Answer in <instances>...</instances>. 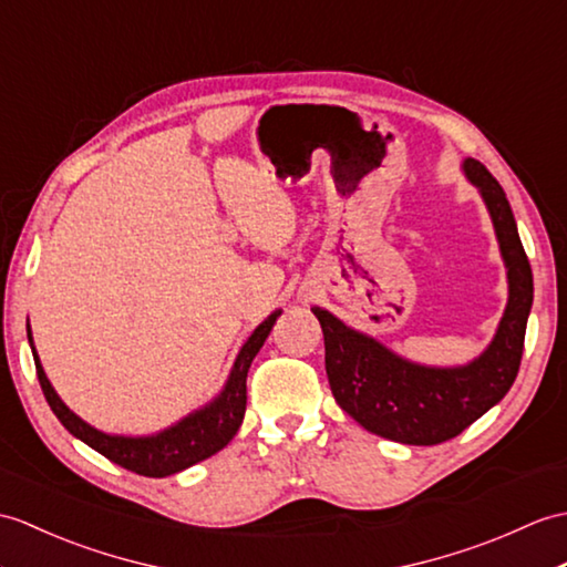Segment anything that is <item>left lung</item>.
I'll use <instances>...</instances> for the list:
<instances>
[{"instance_id":"obj_1","label":"left lung","mask_w":567,"mask_h":567,"mask_svg":"<svg viewBox=\"0 0 567 567\" xmlns=\"http://www.w3.org/2000/svg\"><path fill=\"white\" fill-rule=\"evenodd\" d=\"M464 171L491 209L509 280L505 316L478 360L454 370L420 367L352 331L333 313L311 309L323 331L326 374L338 405L364 430L393 442L430 446L456 437L503 401L519 372L534 301L532 266L503 186L476 159H466Z\"/></svg>"}]
</instances>
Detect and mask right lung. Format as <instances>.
Instances as JSON below:
<instances>
[{
  "instance_id": "right-lung-1",
  "label": "right lung",
  "mask_w": 567,
  "mask_h": 567,
  "mask_svg": "<svg viewBox=\"0 0 567 567\" xmlns=\"http://www.w3.org/2000/svg\"><path fill=\"white\" fill-rule=\"evenodd\" d=\"M280 313L282 311L270 313L268 319L256 328L254 336L246 340L239 358L234 362L227 386H224V391L213 403L205 405L203 411H195L193 415L183 417L178 425L168 427L159 434H152V437H113V434H105L86 425L82 417H76L70 408L60 401L55 389L50 386V381L41 367V360H38L35 348H33L35 374H38V381H41L43 396L52 408V413L58 415L60 423L68 427L74 437L89 444L91 450H96L105 458H111V462L117 466L140 473V476L164 478V476H171V473H178L197 462H203V458L217 454L221 446L229 444L236 430H239L244 411H246L248 367H251L258 350L262 348V343H266V338L270 336ZM29 340H31V328H29Z\"/></svg>"
}]
</instances>
